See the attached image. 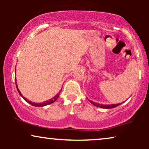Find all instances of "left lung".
<instances>
[{"label": "left lung", "mask_w": 149, "mask_h": 149, "mask_svg": "<svg viewBox=\"0 0 149 149\" xmlns=\"http://www.w3.org/2000/svg\"><path fill=\"white\" fill-rule=\"evenodd\" d=\"M90 101V102L91 104H93V105L96 106L97 107H100V108H102V109H113V108H115L116 107H118V106L120 105V104H110V105H104V104H97V103H95V102H92V101Z\"/></svg>", "instance_id": "8db88e82"}]
</instances>
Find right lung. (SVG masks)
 <instances>
[{
    "instance_id": "right-lung-1",
    "label": "right lung",
    "mask_w": 149,
    "mask_h": 149,
    "mask_svg": "<svg viewBox=\"0 0 149 149\" xmlns=\"http://www.w3.org/2000/svg\"><path fill=\"white\" fill-rule=\"evenodd\" d=\"M15 80H16V78H15ZM15 83H16V87H17V91H18V92H19V95H20V96H22V97H23V99L26 101V102H28V103H29L30 104H31L32 106H34V107H44V106L49 105V104H52L53 102H55V101L57 100V99H58V97H59V94H57V95H56V96L54 97H53L52 99H51V100H48V101H47V102H43V103H42V104H41V103H40V104H39V103H34V102H31V101H29L28 100H27V99H26L24 97L22 96V93H21V92H20L18 88H17V83H16V82H15Z\"/></svg>"
}]
</instances>
